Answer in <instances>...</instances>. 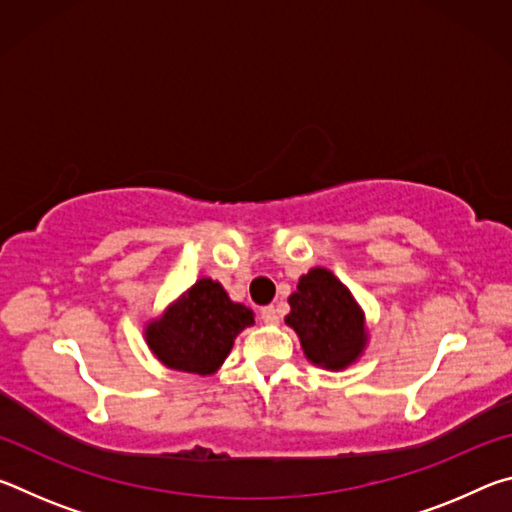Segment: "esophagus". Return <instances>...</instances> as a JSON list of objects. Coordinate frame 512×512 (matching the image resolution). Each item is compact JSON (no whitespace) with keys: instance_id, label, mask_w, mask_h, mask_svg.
Segmentation results:
<instances>
[{"instance_id":"esophagus-1","label":"esophagus","mask_w":512,"mask_h":512,"mask_svg":"<svg viewBox=\"0 0 512 512\" xmlns=\"http://www.w3.org/2000/svg\"><path fill=\"white\" fill-rule=\"evenodd\" d=\"M259 316H262V320H264L266 325H275L277 320H280V314H277V309L273 305L262 307V311H259Z\"/></svg>"}]
</instances>
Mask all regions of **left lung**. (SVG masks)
<instances>
[{
	"instance_id": "8db88e82",
	"label": "left lung",
	"mask_w": 512,
	"mask_h": 512,
	"mask_svg": "<svg viewBox=\"0 0 512 512\" xmlns=\"http://www.w3.org/2000/svg\"><path fill=\"white\" fill-rule=\"evenodd\" d=\"M284 323L296 329L305 357L314 366L343 370L361 357L368 343L363 311L348 287L327 268H311L289 296Z\"/></svg>"
}]
</instances>
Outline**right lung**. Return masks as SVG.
<instances>
[{
  "instance_id": "1",
  "label": "right lung",
  "mask_w": 512,
  "mask_h": 512,
  "mask_svg": "<svg viewBox=\"0 0 512 512\" xmlns=\"http://www.w3.org/2000/svg\"><path fill=\"white\" fill-rule=\"evenodd\" d=\"M253 323V309L232 302L219 282L203 277L146 325L144 339L167 368L212 375Z\"/></svg>"
}]
</instances>
